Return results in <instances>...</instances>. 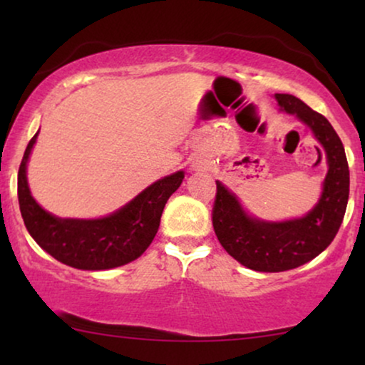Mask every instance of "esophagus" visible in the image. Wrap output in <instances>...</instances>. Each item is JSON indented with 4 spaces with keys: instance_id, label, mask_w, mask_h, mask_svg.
Wrapping results in <instances>:
<instances>
[{
    "instance_id": "1",
    "label": "esophagus",
    "mask_w": 365,
    "mask_h": 365,
    "mask_svg": "<svg viewBox=\"0 0 365 365\" xmlns=\"http://www.w3.org/2000/svg\"><path fill=\"white\" fill-rule=\"evenodd\" d=\"M194 168H201V163H194Z\"/></svg>"
}]
</instances>
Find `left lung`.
I'll use <instances>...</instances> for the list:
<instances>
[{"instance_id": "left-lung-1", "label": "left lung", "mask_w": 365, "mask_h": 365, "mask_svg": "<svg viewBox=\"0 0 365 365\" xmlns=\"http://www.w3.org/2000/svg\"><path fill=\"white\" fill-rule=\"evenodd\" d=\"M284 111L312 129L327 159V176L319 202L304 217L267 222L251 217L222 182L212 207L214 232L229 256L252 271L282 272L312 261L334 241L346 214L349 164L341 138L331 123L292 94H276Z\"/></svg>"}]
</instances>
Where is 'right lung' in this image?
<instances>
[{"label":"right lung","mask_w":365,"mask_h":365,"mask_svg":"<svg viewBox=\"0 0 365 365\" xmlns=\"http://www.w3.org/2000/svg\"><path fill=\"white\" fill-rule=\"evenodd\" d=\"M38 133L28 143L18 171L19 211L38 246L56 261L83 271L119 267L141 256L156 236L164 206L181 186L184 173L159 179L106 217L61 219L44 211L28 187L26 164Z\"/></svg>","instance_id":"obj_1"}]
</instances>
